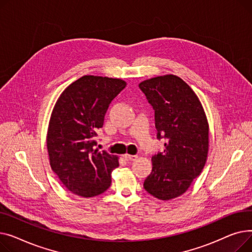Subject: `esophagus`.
Listing matches in <instances>:
<instances>
[{
  "instance_id": "1",
  "label": "esophagus",
  "mask_w": 252,
  "mask_h": 252,
  "mask_svg": "<svg viewBox=\"0 0 252 252\" xmlns=\"http://www.w3.org/2000/svg\"><path fill=\"white\" fill-rule=\"evenodd\" d=\"M123 157L126 160H134L137 158V156H132V155H128V154H125Z\"/></svg>"
}]
</instances>
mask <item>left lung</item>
<instances>
[{"label":"left lung","mask_w":252,"mask_h":252,"mask_svg":"<svg viewBox=\"0 0 252 252\" xmlns=\"http://www.w3.org/2000/svg\"><path fill=\"white\" fill-rule=\"evenodd\" d=\"M155 110L158 138L164 153L152 158L153 170L143 187L160 200L178 197L200 175L209 155L210 126L201 102L180 77L167 74L139 83Z\"/></svg>","instance_id":"obj_1"}]
</instances>
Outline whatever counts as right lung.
Masks as SVG:
<instances>
[{
  "instance_id": "add662e5",
  "label": "right lung",
  "mask_w": 252,
  "mask_h": 252,
  "mask_svg": "<svg viewBox=\"0 0 252 252\" xmlns=\"http://www.w3.org/2000/svg\"><path fill=\"white\" fill-rule=\"evenodd\" d=\"M125 86L119 78L84 75L57 99L47 149L52 170L74 194L94 197L111 186V173L119 166V158L94 149L96 131L103 125L111 101Z\"/></svg>"
}]
</instances>
